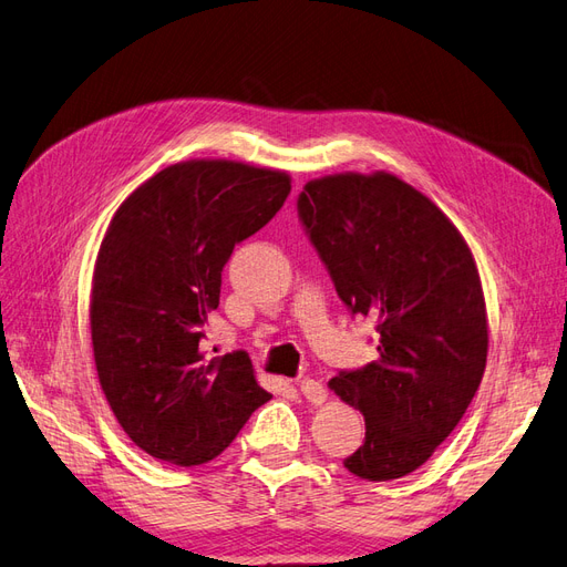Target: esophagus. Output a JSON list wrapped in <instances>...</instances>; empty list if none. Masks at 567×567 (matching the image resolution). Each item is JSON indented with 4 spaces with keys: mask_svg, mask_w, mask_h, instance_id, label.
I'll use <instances>...</instances> for the list:
<instances>
[{
    "mask_svg": "<svg viewBox=\"0 0 567 567\" xmlns=\"http://www.w3.org/2000/svg\"><path fill=\"white\" fill-rule=\"evenodd\" d=\"M300 392L305 394V400L312 402L315 406H321L326 402V398H329V390H326L323 383H319L315 379H302L300 381Z\"/></svg>",
    "mask_w": 567,
    "mask_h": 567,
    "instance_id": "obj_1",
    "label": "esophagus"
}]
</instances>
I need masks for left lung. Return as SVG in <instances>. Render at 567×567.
<instances>
[{"label":"left lung","mask_w":567,"mask_h":567,"mask_svg":"<svg viewBox=\"0 0 567 567\" xmlns=\"http://www.w3.org/2000/svg\"><path fill=\"white\" fill-rule=\"evenodd\" d=\"M298 213L340 300L379 323V359L329 381L367 423L346 468L369 483L404 477L450 437L483 381L489 326L475 257L431 198L385 169L310 179Z\"/></svg>","instance_id":"left-lung-1"}]
</instances>
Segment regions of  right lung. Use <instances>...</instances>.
Returning <instances> with one entry per match:
<instances>
[{
    "instance_id": "right-lung-1",
    "label": "right lung",
    "mask_w": 567,
    "mask_h": 567,
    "mask_svg": "<svg viewBox=\"0 0 567 567\" xmlns=\"http://www.w3.org/2000/svg\"><path fill=\"white\" fill-rule=\"evenodd\" d=\"M288 194L284 169L194 158L167 165L115 210L92 277L94 364L120 427L153 458L208 463L271 400L246 352L210 357L200 338L234 246Z\"/></svg>"
}]
</instances>
